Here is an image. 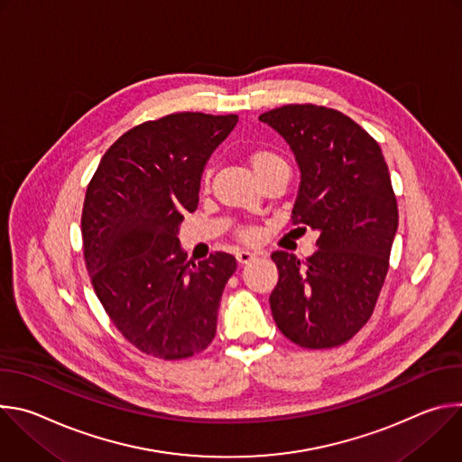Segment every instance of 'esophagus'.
Segmentation results:
<instances>
[{"label":"esophagus","instance_id":"esophagus-1","mask_svg":"<svg viewBox=\"0 0 462 462\" xmlns=\"http://www.w3.org/2000/svg\"><path fill=\"white\" fill-rule=\"evenodd\" d=\"M254 257H255V254H252L250 250H239V252L236 254V259H237L239 265H245V263H250Z\"/></svg>","mask_w":462,"mask_h":462}]
</instances>
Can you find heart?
Returning a JSON list of instances; mask_svg holds the SVG:
<instances>
[{
  "label": "heart",
  "instance_id": "1",
  "mask_svg": "<svg viewBox=\"0 0 462 462\" xmlns=\"http://www.w3.org/2000/svg\"><path fill=\"white\" fill-rule=\"evenodd\" d=\"M248 162H250L254 173H255L257 177H261L263 173H267V171H269L271 168H274L276 164L283 162V159H282L280 155H276L274 152H269V150H255V152L250 153ZM243 237H245V239H252V237H254V232H252V230H246V232L243 234Z\"/></svg>",
  "mask_w": 462,
  "mask_h": 462
}]
</instances>
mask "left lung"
<instances>
[{"mask_svg": "<svg viewBox=\"0 0 462 462\" xmlns=\"http://www.w3.org/2000/svg\"><path fill=\"white\" fill-rule=\"evenodd\" d=\"M291 146L300 173L292 223L318 230L305 261L278 250L269 301L280 331L307 349L351 340L383 285L399 226L397 197L378 143L337 109L289 104L259 115Z\"/></svg>", "mask_w": 462, "mask_h": 462, "instance_id": "obj_1", "label": "left lung"}]
</instances>
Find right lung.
Instances as JSON below:
<instances>
[{
	"label": "right lung",
	"mask_w": 462,
	"mask_h": 462,
	"mask_svg": "<svg viewBox=\"0 0 462 462\" xmlns=\"http://www.w3.org/2000/svg\"><path fill=\"white\" fill-rule=\"evenodd\" d=\"M237 120L173 113L139 124L106 152L88 186L82 239L93 289L122 337L150 356L188 358L216 337L236 257L216 252L191 263L177 234Z\"/></svg>",
	"instance_id": "1"
}]
</instances>
